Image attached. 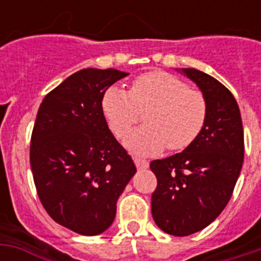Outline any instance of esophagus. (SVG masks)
I'll return each instance as SVG.
<instances>
[{
  "label": "esophagus",
  "mask_w": 261,
  "mask_h": 261,
  "mask_svg": "<svg viewBox=\"0 0 261 261\" xmlns=\"http://www.w3.org/2000/svg\"><path fill=\"white\" fill-rule=\"evenodd\" d=\"M134 163L138 169H146V168H149V161L141 159V157H134Z\"/></svg>",
  "instance_id": "1"
}]
</instances>
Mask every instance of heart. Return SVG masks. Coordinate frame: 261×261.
<instances>
[{"label": "heart", "instance_id": "1", "mask_svg": "<svg viewBox=\"0 0 261 261\" xmlns=\"http://www.w3.org/2000/svg\"><path fill=\"white\" fill-rule=\"evenodd\" d=\"M101 108L116 137H124L141 119V111L149 108L146 124L124 139V145L138 154H157L167 146L172 150L188 147L200 134L207 112L199 90L190 89L184 81L165 71L139 75L130 92L108 88Z\"/></svg>", "mask_w": 261, "mask_h": 261}]
</instances>
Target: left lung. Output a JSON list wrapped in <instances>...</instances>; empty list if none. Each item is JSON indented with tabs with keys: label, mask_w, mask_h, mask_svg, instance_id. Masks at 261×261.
Here are the masks:
<instances>
[{
	"label": "left lung",
	"mask_w": 261,
	"mask_h": 261,
	"mask_svg": "<svg viewBox=\"0 0 261 261\" xmlns=\"http://www.w3.org/2000/svg\"><path fill=\"white\" fill-rule=\"evenodd\" d=\"M176 70L202 92L206 120L181 153L150 163L157 177L151 215L161 230L184 237L208 226L230 200L243 168L244 130L230 90L196 69Z\"/></svg>",
	"instance_id": "left-lung-1"
}]
</instances>
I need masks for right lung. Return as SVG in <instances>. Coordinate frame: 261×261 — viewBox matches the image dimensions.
<instances>
[{
	"label": "right lung",
	"mask_w": 261,
	"mask_h": 261,
	"mask_svg": "<svg viewBox=\"0 0 261 261\" xmlns=\"http://www.w3.org/2000/svg\"><path fill=\"white\" fill-rule=\"evenodd\" d=\"M128 73L83 69L43 98L31 138V169L51 218L83 236L112 225L116 202L137 172L102 114L106 90Z\"/></svg>",
	"instance_id": "right-lung-1"
}]
</instances>
